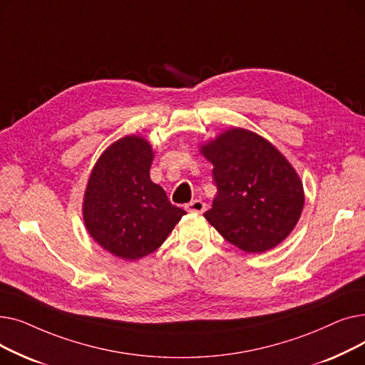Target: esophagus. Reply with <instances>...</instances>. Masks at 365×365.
<instances>
[{
    "label": "esophagus",
    "mask_w": 365,
    "mask_h": 365,
    "mask_svg": "<svg viewBox=\"0 0 365 365\" xmlns=\"http://www.w3.org/2000/svg\"><path fill=\"white\" fill-rule=\"evenodd\" d=\"M185 208H186V212H189V213H202L205 210V204L201 200H194V201H190L189 204H186Z\"/></svg>",
    "instance_id": "34e87169"
}]
</instances>
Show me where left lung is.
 <instances>
[{
	"mask_svg": "<svg viewBox=\"0 0 365 365\" xmlns=\"http://www.w3.org/2000/svg\"><path fill=\"white\" fill-rule=\"evenodd\" d=\"M200 152L213 164L217 194L207 222L245 253L272 250L292 234L304 205L294 167L260 134L231 127Z\"/></svg>",
	"mask_w": 365,
	"mask_h": 365,
	"instance_id": "8db88e82",
	"label": "left lung"
}]
</instances>
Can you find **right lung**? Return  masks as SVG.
Segmentation results:
<instances>
[{
  "mask_svg": "<svg viewBox=\"0 0 365 365\" xmlns=\"http://www.w3.org/2000/svg\"><path fill=\"white\" fill-rule=\"evenodd\" d=\"M153 153L143 136H124L102 152L86 186L87 232L103 250L123 260L155 252L186 215L150 180Z\"/></svg>",
  "mask_w": 365,
  "mask_h": 365,
  "instance_id": "1",
  "label": "right lung"
}]
</instances>
